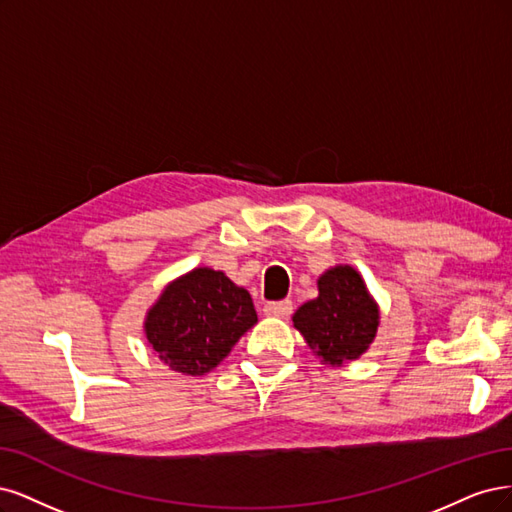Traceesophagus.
<instances>
[{"mask_svg":"<svg viewBox=\"0 0 512 512\" xmlns=\"http://www.w3.org/2000/svg\"><path fill=\"white\" fill-rule=\"evenodd\" d=\"M293 304L291 300H280V302H268L263 306V312H266L268 317H276V319H285L291 315Z\"/></svg>","mask_w":512,"mask_h":512,"instance_id":"1","label":"esophagus"}]
</instances>
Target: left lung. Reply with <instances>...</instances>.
<instances>
[{
  "instance_id": "8db88e82",
  "label": "left lung",
  "mask_w": 512,
  "mask_h": 512,
  "mask_svg": "<svg viewBox=\"0 0 512 512\" xmlns=\"http://www.w3.org/2000/svg\"><path fill=\"white\" fill-rule=\"evenodd\" d=\"M293 325L329 366L366 353L378 327L376 304L351 266H336L319 278V298L293 315Z\"/></svg>"
}]
</instances>
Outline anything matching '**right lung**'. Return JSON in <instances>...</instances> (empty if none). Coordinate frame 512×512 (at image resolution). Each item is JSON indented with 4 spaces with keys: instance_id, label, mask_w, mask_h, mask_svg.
Returning a JSON list of instances; mask_svg holds the SVG:
<instances>
[{
    "instance_id": "1",
    "label": "right lung",
    "mask_w": 512,
    "mask_h": 512,
    "mask_svg": "<svg viewBox=\"0 0 512 512\" xmlns=\"http://www.w3.org/2000/svg\"><path fill=\"white\" fill-rule=\"evenodd\" d=\"M255 323L249 291L223 272L197 268L161 293L144 327L148 344L172 370L204 374Z\"/></svg>"
}]
</instances>
